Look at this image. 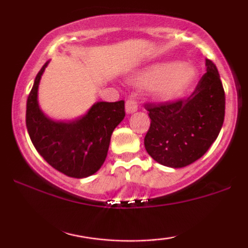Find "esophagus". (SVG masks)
<instances>
[{
	"label": "esophagus",
	"mask_w": 248,
	"mask_h": 248,
	"mask_svg": "<svg viewBox=\"0 0 248 248\" xmlns=\"http://www.w3.org/2000/svg\"><path fill=\"white\" fill-rule=\"evenodd\" d=\"M135 110H138V102H136L132 98L127 99V101H126V112L129 113V114H130V113H134Z\"/></svg>",
	"instance_id": "esophagus-1"
}]
</instances>
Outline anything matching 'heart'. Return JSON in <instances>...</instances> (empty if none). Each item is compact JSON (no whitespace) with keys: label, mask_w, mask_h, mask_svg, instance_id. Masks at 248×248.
<instances>
[{"label":"heart","mask_w":248,"mask_h":248,"mask_svg":"<svg viewBox=\"0 0 248 248\" xmlns=\"http://www.w3.org/2000/svg\"><path fill=\"white\" fill-rule=\"evenodd\" d=\"M196 78V70L186 62H164L143 71L134 78L140 86H153L156 99L173 101L187 93Z\"/></svg>","instance_id":"1"}]
</instances>
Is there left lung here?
I'll use <instances>...</instances> for the list:
<instances>
[{
  "label": "left lung",
  "mask_w": 248,
  "mask_h": 248,
  "mask_svg": "<svg viewBox=\"0 0 248 248\" xmlns=\"http://www.w3.org/2000/svg\"><path fill=\"white\" fill-rule=\"evenodd\" d=\"M150 127L147 153L166 167L183 168L201 158L216 141L225 116V92L216 65L206 59V73L189 98L147 102Z\"/></svg>",
  "instance_id": "left-lung-1"
}]
</instances>
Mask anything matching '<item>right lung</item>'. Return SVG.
Wrapping results in <instances>:
<instances>
[{"label":"right lung","instance_id":"add662e5","mask_svg":"<svg viewBox=\"0 0 248 248\" xmlns=\"http://www.w3.org/2000/svg\"><path fill=\"white\" fill-rule=\"evenodd\" d=\"M46 65L37 73L28 96V133L37 152L51 167L70 177H87L106 160L113 130L126 115L124 101L96 102L86 115L72 122L51 120L37 102L38 84Z\"/></svg>","mask_w":248,"mask_h":248}]
</instances>
